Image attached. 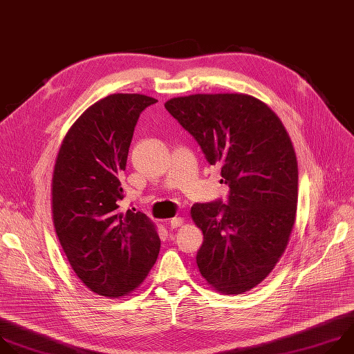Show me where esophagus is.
Wrapping results in <instances>:
<instances>
[{
	"instance_id": "1",
	"label": "esophagus",
	"mask_w": 354,
	"mask_h": 354,
	"mask_svg": "<svg viewBox=\"0 0 354 354\" xmlns=\"http://www.w3.org/2000/svg\"><path fill=\"white\" fill-rule=\"evenodd\" d=\"M169 225H170L171 229H177L183 225V218H173V219L169 221Z\"/></svg>"
}]
</instances>
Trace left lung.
Segmentation results:
<instances>
[{"label":"left lung","mask_w":354,"mask_h":354,"mask_svg":"<svg viewBox=\"0 0 354 354\" xmlns=\"http://www.w3.org/2000/svg\"><path fill=\"white\" fill-rule=\"evenodd\" d=\"M166 110L221 165L229 198L195 203L202 230L196 254L202 277L215 290L241 295L272 272L296 221L299 169L289 133L261 100L243 93L173 97Z\"/></svg>","instance_id":"1"}]
</instances>
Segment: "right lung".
I'll use <instances>...</instances> for the list:
<instances>
[{
    "instance_id": "obj_1",
    "label": "right lung",
    "mask_w": 354,
    "mask_h": 354,
    "mask_svg": "<svg viewBox=\"0 0 354 354\" xmlns=\"http://www.w3.org/2000/svg\"><path fill=\"white\" fill-rule=\"evenodd\" d=\"M158 100L114 93L73 124L59 147L51 184L55 233L82 283L118 299L133 292L155 265L160 239L142 212H121L118 176L139 114Z\"/></svg>"
}]
</instances>
